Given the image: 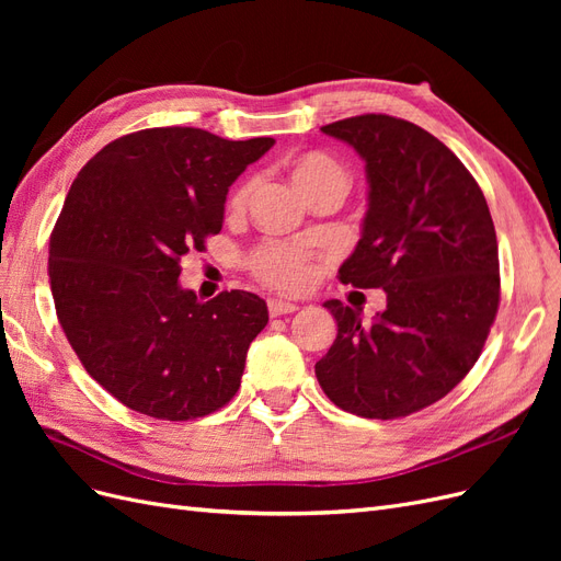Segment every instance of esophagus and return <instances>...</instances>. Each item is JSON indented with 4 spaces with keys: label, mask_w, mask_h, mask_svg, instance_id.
<instances>
[{
    "label": "esophagus",
    "mask_w": 561,
    "mask_h": 561,
    "mask_svg": "<svg viewBox=\"0 0 561 561\" xmlns=\"http://www.w3.org/2000/svg\"><path fill=\"white\" fill-rule=\"evenodd\" d=\"M268 316L271 318H278V316H285V313H295L299 307H295V304L290 301H280V299H268Z\"/></svg>",
    "instance_id": "34e87169"
}]
</instances>
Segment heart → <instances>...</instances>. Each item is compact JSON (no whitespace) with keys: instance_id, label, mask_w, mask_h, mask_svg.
Listing matches in <instances>:
<instances>
[{"instance_id":"1","label":"heart","mask_w":561,"mask_h":561,"mask_svg":"<svg viewBox=\"0 0 561 561\" xmlns=\"http://www.w3.org/2000/svg\"><path fill=\"white\" fill-rule=\"evenodd\" d=\"M293 180L304 192V196H309L318 186H325L332 182L346 184V171L336 159L320 154V151H311V154H304L293 163ZM252 190L254 180H245L236 186L229 196V210L243 213ZM250 268L264 285L280 293L295 295L307 290L309 283L313 280V254L309 248H304L299 243L266 241L252 250Z\"/></svg>"}]
</instances>
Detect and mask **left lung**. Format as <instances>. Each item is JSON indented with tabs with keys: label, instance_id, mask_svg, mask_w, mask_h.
I'll use <instances>...</instances> for the list:
<instances>
[{
	"label": "left lung",
	"instance_id": "obj_1",
	"mask_svg": "<svg viewBox=\"0 0 561 561\" xmlns=\"http://www.w3.org/2000/svg\"><path fill=\"white\" fill-rule=\"evenodd\" d=\"M367 163L363 239L339 268L353 287H381L386 311L325 301L336 339L316 363L344 412L402 419L421 412L478 363L501 301L499 243L486 198L454 151L421 126L360 114L322 126Z\"/></svg>",
	"mask_w": 561,
	"mask_h": 561
}]
</instances>
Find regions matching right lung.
I'll return each mask as SVG.
<instances>
[{
    "label": "right lung",
    "instance_id": "add662e5",
    "mask_svg": "<svg viewBox=\"0 0 561 561\" xmlns=\"http://www.w3.org/2000/svg\"><path fill=\"white\" fill-rule=\"evenodd\" d=\"M274 138L145 128L81 168L48 241L58 322L83 369L128 410L190 421L225 407L268 322L264 299L198 301L178 278L225 219L229 186Z\"/></svg>",
    "mask_w": 561,
    "mask_h": 561
}]
</instances>
